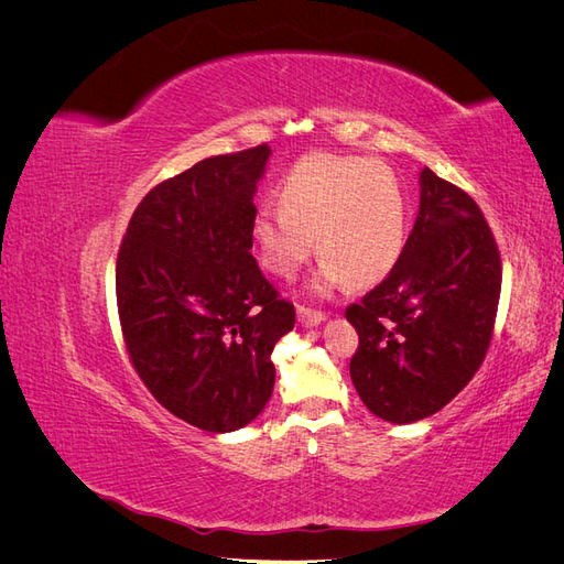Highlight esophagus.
<instances>
[{
	"label": "esophagus",
	"mask_w": 564,
	"mask_h": 564,
	"mask_svg": "<svg viewBox=\"0 0 564 564\" xmlns=\"http://www.w3.org/2000/svg\"><path fill=\"white\" fill-rule=\"evenodd\" d=\"M296 317H299V322L303 324V327H317L319 322L327 319V315L319 313V311L308 308V305H299V308H296Z\"/></svg>",
	"instance_id": "esophagus-1"
}]
</instances>
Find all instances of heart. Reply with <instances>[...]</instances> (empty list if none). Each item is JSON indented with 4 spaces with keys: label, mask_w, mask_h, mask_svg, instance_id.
<instances>
[{
    "label": "heart",
    "mask_w": 564,
    "mask_h": 564,
    "mask_svg": "<svg viewBox=\"0 0 564 564\" xmlns=\"http://www.w3.org/2000/svg\"><path fill=\"white\" fill-rule=\"evenodd\" d=\"M280 209H259L251 235L265 270L294 278L313 256L324 261L319 292L381 282L406 237V199L388 166L367 158L313 152L292 166L278 191Z\"/></svg>",
    "instance_id": "obj_1"
}]
</instances>
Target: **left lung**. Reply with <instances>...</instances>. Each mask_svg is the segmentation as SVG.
<instances>
[{
	"label": "left lung",
	"instance_id": "1",
	"mask_svg": "<svg viewBox=\"0 0 564 564\" xmlns=\"http://www.w3.org/2000/svg\"><path fill=\"white\" fill-rule=\"evenodd\" d=\"M501 296V253L475 199L421 172V204L388 278L346 308L360 336L350 379L371 414L440 412L485 362Z\"/></svg>",
	"mask_w": 564,
	"mask_h": 564
}]
</instances>
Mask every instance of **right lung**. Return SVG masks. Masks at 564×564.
<instances>
[{
    "label": "right lung",
    "instance_id": "1",
    "mask_svg": "<svg viewBox=\"0 0 564 564\" xmlns=\"http://www.w3.org/2000/svg\"><path fill=\"white\" fill-rule=\"evenodd\" d=\"M270 148L216 155L158 183L135 207L115 265L129 360L164 409L230 433L263 412L270 355L294 329L251 256L256 183Z\"/></svg>",
    "mask_w": 564,
    "mask_h": 564
}]
</instances>
